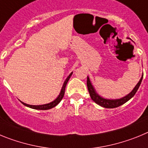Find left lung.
Returning <instances> with one entry per match:
<instances>
[{"mask_svg":"<svg viewBox=\"0 0 148 148\" xmlns=\"http://www.w3.org/2000/svg\"><path fill=\"white\" fill-rule=\"evenodd\" d=\"M142 78H143V75L141 78L140 81L138 82V83L137 84L136 87H134L133 90L131 91V92L128 94L127 95L125 96V97L121 98V99H114V100H110V99H104V98L101 97L100 95H98L95 92V89L93 88L92 87V84L90 82V78L87 77V88H88V91L89 93H90V97L92 99V100L94 102H95L99 105L101 106L103 108H118L119 106L122 105L125 103H126L127 101L130 100L132 97L134 96V95L136 94V92H137V90H138V87L140 86L141 83H142Z\"/></svg>","mask_w":148,"mask_h":148,"instance_id":"8db88e82","label":"left lung"}]
</instances>
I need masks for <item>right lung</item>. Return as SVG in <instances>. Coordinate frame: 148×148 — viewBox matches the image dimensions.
<instances>
[{
	"mask_svg": "<svg viewBox=\"0 0 148 148\" xmlns=\"http://www.w3.org/2000/svg\"><path fill=\"white\" fill-rule=\"evenodd\" d=\"M72 74H73V73H71L69 75V76L66 78V79L65 80L64 83V85H63L62 87V89H61V92H60L59 95L58 96V98L56 99V100H54L53 101H52V102L49 103V104H43V105H29V104H25V103L22 102V104H24L25 106H27V107H28V108H32V109H35V110H49V109H51V108H54V107H56L57 104H58V103L60 102L61 101V99H63V97H64V92H65V88H66V84H67L68 81H69V79H70V78L71 77Z\"/></svg>",
	"mask_w": 148,
	"mask_h": 148,
	"instance_id": "obj_1",
	"label": "right lung"
}]
</instances>
